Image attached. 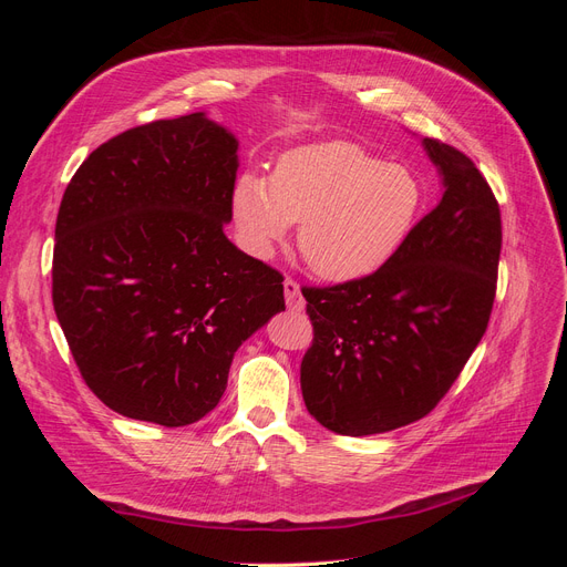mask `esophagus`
Listing matches in <instances>:
<instances>
[{"mask_svg": "<svg viewBox=\"0 0 567 567\" xmlns=\"http://www.w3.org/2000/svg\"><path fill=\"white\" fill-rule=\"evenodd\" d=\"M284 296H286V305L290 312H302L305 310V298L300 293V286L293 279L284 281Z\"/></svg>", "mask_w": 567, "mask_h": 567, "instance_id": "1", "label": "esophagus"}]
</instances>
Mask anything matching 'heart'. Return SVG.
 <instances>
[{
	"instance_id": "1",
	"label": "heart",
	"mask_w": 567,
	"mask_h": 567,
	"mask_svg": "<svg viewBox=\"0 0 567 567\" xmlns=\"http://www.w3.org/2000/svg\"><path fill=\"white\" fill-rule=\"evenodd\" d=\"M234 219L244 246L267 257L300 221L307 265L326 281L381 269L414 229L423 186L404 165L350 142L288 151L274 175L246 169L234 182Z\"/></svg>"
}]
</instances>
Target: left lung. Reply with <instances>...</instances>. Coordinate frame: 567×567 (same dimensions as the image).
<instances>
[{
  "label": "left lung",
  "mask_w": 567,
  "mask_h": 567,
  "mask_svg": "<svg viewBox=\"0 0 567 567\" xmlns=\"http://www.w3.org/2000/svg\"><path fill=\"white\" fill-rule=\"evenodd\" d=\"M442 198L364 279L305 288L315 326L302 400L338 435L388 433L431 414L485 336L502 215L487 179L450 144L423 140Z\"/></svg>",
  "instance_id": "1"
}]
</instances>
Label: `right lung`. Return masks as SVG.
Returning <instances> with one entry per match:
<instances>
[{"label": "right lung", "mask_w": 567, "mask_h": 567, "mask_svg": "<svg viewBox=\"0 0 567 567\" xmlns=\"http://www.w3.org/2000/svg\"><path fill=\"white\" fill-rule=\"evenodd\" d=\"M236 169L238 140L198 111L113 136L65 188L51 298L84 383L117 414L200 421L241 342L286 310L281 274L225 236Z\"/></svg>", "instance_id": "obj_1"}]
</instances>
